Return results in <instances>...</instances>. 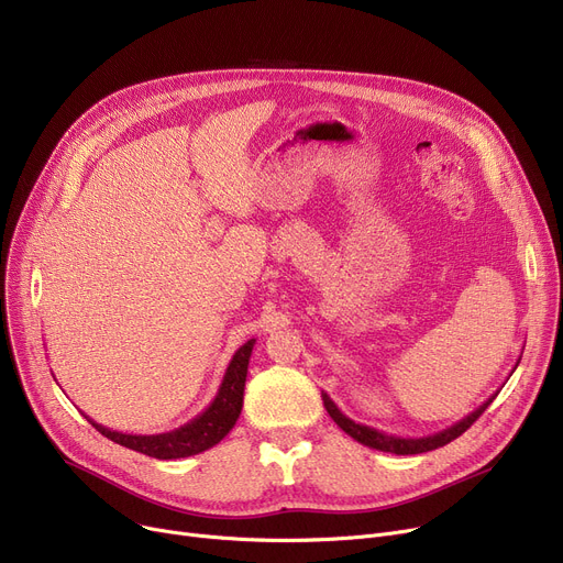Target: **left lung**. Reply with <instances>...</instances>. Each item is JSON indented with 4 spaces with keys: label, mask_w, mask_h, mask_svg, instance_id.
I'll return each mask as SVG.
<instances>
[{
    "label": "left lung",
    "mask_w": 563,
    "mask_h": 563,
    "mask_svg": "<svg viewBox=\"0 0 563 563\" xmlns=\"http://www.w3.org/2000/svg\"><path fill=\"white\" fill-rule=\"evenodd\" d=\"M520 363V361H518ZM497 397V393L493 397H488L479 408H475L470 412V416H465L463 420H459L456 424L442 429L433 435H422V438H401V435H390V433H383L378 429H372L367 424H358L353 422L351 418H346L344 412L335 406V401L327 395L321 393V399H323V406H327L329 416L333 418V422L344 431L349 433L353 440H358L361 445L365 448H372V450H378V452H390V454H422V452H431V450H438V448H445L448 442H452L454 438H459L461 433H465L472 424L477 422V418L482 416V412L493 404V399Z\"/></svg>",
    "instance_id": "8db88e82"
}]
</instances>
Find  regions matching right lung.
<instances>
[{"label": "right lung", "mask_w": 563, "mask_h": 563, "mask_svg": "<svg viewBox=\"0 0 563 563\" xmlns=\"http://www.w3.org/2000/svg\"><path fill=\"white\" fill-rule=\"evenodd\" d=\"M253 344H255V340H249L246 344H242L234 351V356L223 374V380H221L214 401L207 406L200 416H196L191 422H187L180 429L155 433V435H136V433L111 431V429L93 422L88 416H84V418L91 422L104 438L118 442V445H123L128 450L141 452L145 456L168 461V459H185V456L200 454L205 450L219 445V442L234 427L236 418H240L242 406H244V386H246Z\"/></svg>", "instance_id": "obj_1"}]
</instances>
